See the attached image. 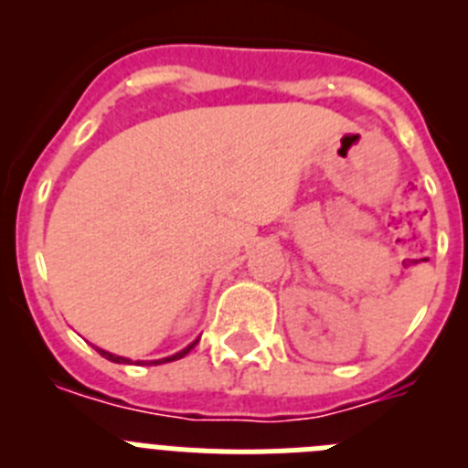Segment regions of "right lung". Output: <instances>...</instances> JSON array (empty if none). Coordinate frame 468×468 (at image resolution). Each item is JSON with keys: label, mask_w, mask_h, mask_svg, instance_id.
Here are the masks:
<instances>
[{"label": "right lung", "mask_w": 468, "mask_h": 468, "mask_svg": "<svg viewBox=\"0 0 468 468\" xmlns=\"http://www.w3.org/2000/svg\"><path fill=\"white\" fill-rule=\"evenodd\" d=\"M197 342L198 340H194L192 345L189 346H185L183 351H177V354H173V356H168V358H159V361H150V363H154V366H159V363H168V361H177V358H183V356H187L189 351L194 349V346H197ZM101 351V356H105L107 361H112V363H128V358H123V356H114V354H110V351H105V349H98ZM140 363V361H138Z\"/></svg>", "instance_id": "1"}]
</instances>
